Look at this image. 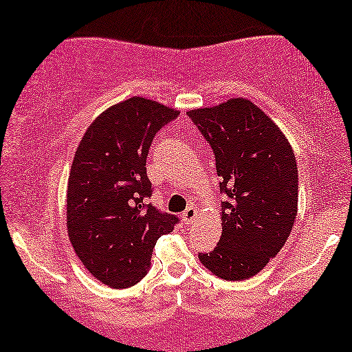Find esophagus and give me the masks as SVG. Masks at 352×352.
I'll use <instances>...</instances> for the list:
<instances>
[{
  "instance_id": "34e87169",
  "label": "esophagus",
  "mask_w": 352,
  "mask_h": 352,
  "mask_svg": "<svg viewBox=\"0 0 352 352\" xmlns=\"http://www.w3.org/2000/svg\"><path fill=\"white\" fill-rule=\"evenodd\" d=\"M182 218H184V223H186V224H192V223H195V221H197L198 218H199L198 209H197V207H193V206L187 207L186 212H184V214H182Z\"/></svg>"
}]
</instances>
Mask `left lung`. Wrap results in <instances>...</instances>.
<instances>
[{"mask_svg":"<svg viewBox=\"0 0 352 352\" xmlns=\"http://www.w3.org/2000/svg\"><path fill=\"white\" fill-rule=\"evenodd\" d=\"M214 149L221 203V237L199 252L209 272L245 280L285 245L298 214L296 157L279 126L245 98L188 111Z\"/></svg>","mask_w":352,"mask_h":352,"instance_id":"8db88e82","label":"left lung"}]
</instances>
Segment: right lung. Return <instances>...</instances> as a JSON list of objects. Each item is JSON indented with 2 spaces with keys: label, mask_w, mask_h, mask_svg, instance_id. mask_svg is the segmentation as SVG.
Instances as JSON below:
<instances>
[{
  "label": "right lung",
  "mask_w": 352,
  "mask_h": 352,
  "mask_svg": "<svg viewBox=\"0 0 352 352\" xmlns=\"http://www.w3.org/2000/svg\"><path fill=\"white\" fill-rule=\"evenodd\" d=\"M179 111L142 96L94 120L74 154L67 188V230L87 272L112 289L145 278L159 237L179 218L145 199L153 188L146 157L154 135Z\"/></svg>",
  "instance_id": "1"
}]
</instances>
